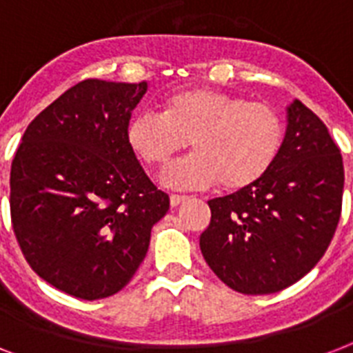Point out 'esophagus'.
Instances as JSON below:
<instances>
[{
	"label": "esophagus",
	"instance_id": "34e87169",
	"mask_svg": "<svg viewBox=\"0 0 353 353\" xmlns=\"http://www.w3.org/2000/svg\"><path fill=\"white\" fill-rule=\"evenodd\" d=\"M187 196H177V194H172L170 196V205L172 207H177V205H181L187 201Z\"/></svg>",
	"mask_w": 353,
	"mask_h": 353
}]
</instances>
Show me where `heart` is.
I'll return each mask as SVG.
<instances>
[{
    "label": "heart",
    "mask_w": 353,
    "mask_h": 353,
    "mask_svg": "<svg viewBox=\"0 0 353 353\" xmlns=\"http://www.w3.org/2000/svg\"><path fill=\"white\" fill-rule=\"evenodd\" d=\"M284 132L273 104L190 88L166 97L161 113H133L126 143L148 168L165 172L188 141L192 154L166 174L168 187L192 190L221 181L227 190H243L273 166Z\"/></svg>",
    "instance_id": "obj_1"
}]
</instances>
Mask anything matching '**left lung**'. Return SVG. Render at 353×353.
<instances>
[{"mask_svg":"<svg viewBox=\"0 0 353 353\" xmlns=\"http://www.w3.org/2000/svg\"><path fill=\"white\" fill-rule=\"evenodd\" d=\"M285 113L284 143L273 166L251 187L210 199V223L199 236L205 262L243 295L276 293L310 273L341 218V150L301 101Z\"/></svg>","mask_w":353,"mask_h":353,"instance_id":"1","label":"left lung"}]
</instances>
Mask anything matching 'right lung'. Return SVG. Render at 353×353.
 <instances>
[{
    "label": "right lung",
    "instance_id": "right-lung-1",
    "mask_svg": "<svg viewBox=\"0 0 353 353\" xmlns=\"http://www.w3.org/2000/svg\"><path fill=\"white\" fill-rule=\"evenodd\" d=\"M146 90V82H79L36 115L14 155L16 240L38 276L77 299L121 291L170 207L126 143Z\"/></svg>",
    "mask_w": 353,
    "mask_h": 353
}]
</instances>
